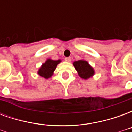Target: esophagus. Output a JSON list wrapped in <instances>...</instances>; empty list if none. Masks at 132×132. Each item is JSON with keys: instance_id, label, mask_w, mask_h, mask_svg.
<instances>
[{"instance_id": "34e87169", "label": "esophagus", "mask_w": 132, "mask_h": 132, "mask_svg": "<svg viewBox=\"0 0 132 132\" xmlns=\"http://www.w3.org/2000/svg\"><path fill=\"white\" fill-rule=\"evenodd\" d=\"M65 60H66V61H67V62H70V61H71V57H66V59H65Z\"/></svg>"}]
</instances>
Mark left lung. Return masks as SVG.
Returning a JSON list of instances; mask_svg holds the SVG:
<instances>
[{
	"label": "left lung",
	"instance_id": "obj_1",
	"mask_svg": "<svg viewBox=\"0 0 132 132\" xmlns=\"http://www.w3.org/2000/svg\"><path fill=\"white\" fill-rule=\"evenodd\" d=\"M73 66L77 71L78 76L83 79H88L95 74L93 68L86 61L79 60L74 61Z\"/></svg>",
	"mask_w": 132,
	"mask_h": 132
}]
</instances>
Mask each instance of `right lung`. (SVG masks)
<instances>
[{"label": "right lung", "instance_id": "right-lung-1", "mask_svg": "<svg viewBox=\"0 0 132 132\" xmlns=\"http://www.w3.org/2000/svg\"><path fill=\"white\" fill-rule=\"evenodd\" d=\"M61 61L60 59L54 61L51 59H48L45 61V63H44L42 65L40 69L38 71L37 73L42 77L44 78L45 79H48L50 77H52V75L54 74V71Z\"/></svg>", "mask_w": 132, "mask_h": 132}]
</instances>
